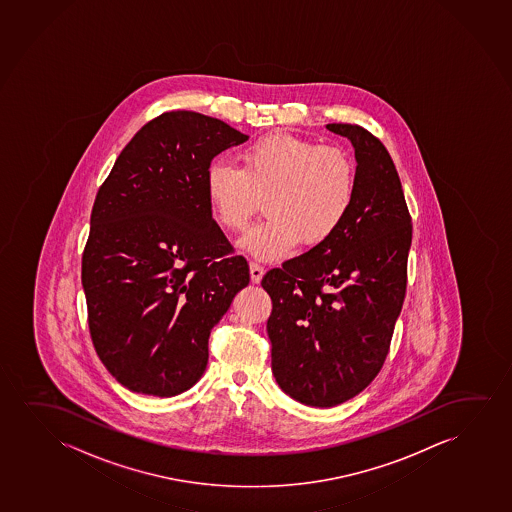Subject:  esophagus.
I'll list each match as a JSON object with an SVG mask.
<instances>
[{
	"label": "esophagus",
	"instance_id": "34e87169",
	"mask_svg": "<svg viewBox=\"0 0 512 512\" xmlns=\"http://www.w3.org/2000/svg\"><path fill=\"white\" fill-rule=\"evenodd\" d=\"M249 268H251V280H253L254 284H258L261 277H263V273H265V268L256 263V261H251Z\"/></svg>",
	"mask_w": 512,
	"mask_h": 512
}]
</instances>
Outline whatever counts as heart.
<instances>
[{
  "mask_svg": "<svg viewBox=\"0 0 512 512\" xmlns=\"http://www.w3.org/2000/svg\"><path fill=\"white\" fill-rule=\"evenodd\" d=\"M207 198L219 225L242 232L265 200L268 218L242 244L256 258L275 259L321 246L340 230L354 205L357 171L347 151L300 137H263L242 151V165L216 160L207 169Z\"/></svg>",
  "mask_w": 512,
  "mask_h": 512,
  "instance_id": "b5f03b06",
  "label": "heart"
}]
</instances>
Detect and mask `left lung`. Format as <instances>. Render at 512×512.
Segmentation results:
<instances>
[{
  "label": "left lung",
  "instance_id": "8db88e82",
  "mask_svg": "<svg viewBox=\"0 0 512 512\" xmlns=\"http://www.w3.org/2000/svg\"><path fill=\"white\" fill-rule=\"evenodd\" d=\"M348 137L357 191L340 230L321 246L265 273L266 322L280 389L307 406L331 408L380 373L408 284L413 225L389 151L361 125L329 123Z\"/></svg>",
  "mask_w": 512,
  "mask_h": 512
}]
</instances>
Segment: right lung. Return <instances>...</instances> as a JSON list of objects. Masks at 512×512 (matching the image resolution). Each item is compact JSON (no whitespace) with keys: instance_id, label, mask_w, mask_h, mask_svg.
<instances>
[{"instance_id":"right-lung-1","label":"right lung","mask_w":512,"mask_h":512,"mask_svg":"<svg viewBox=\"0 0 512 512\" xmlns=\"http://www.w3.org/2000/svg\"><path fill=\"white\" fill-rule=\"evenodd\" d=\"M249 136L195 111L137 130L97 190L82 254L87 322L116 382L171 397L204 375L209 336L249 284L212 219L207 169Z\"/></svg>"}]
</instances>
